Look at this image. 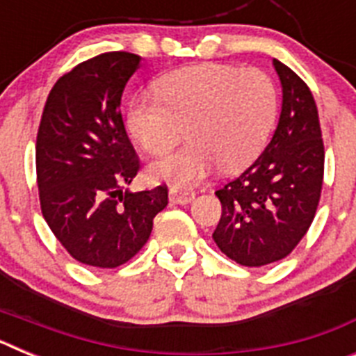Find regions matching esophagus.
Here are the masks:
<instances>
[{
	"label": "esophagus",
	"mask_w": 356,
	"mask_h": 356,
	"mask_svg": "<svg viewBox=\"0 0 356 356\" xmlns=\"http://www.w3.org/2000/svg\"><path fill=\"white\" fill-rule=\"evenodd\" d=\"M194 200V193L187 191V188L180 187H171L169 188V201L175 205H187Z\"/></svg>",
	"instance_id": "1"
}]
</instances>
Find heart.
<instances>
[{"instance_id": "heart-1", "label": "heart", "mask_w": 356, "mask_h": 356, "mask_svg": "<svg viewBox=\"0 0 356 356\" xmlns=\"http://www.w3.org/2000/svg\"><path fill=\"white\" fill-rule=\"evenodd\" d=\"M156 92L130 103L127 127L151 155L180 143L187 127L188 146L149 165L151 178L188 188L221 165H246L266 143L276 115L275 83L260 69L203 64L160 78Z\"/></svg>"}]
</instances>
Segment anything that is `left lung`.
<instances>
[{
    "label": "left lung",
    "mask_w": 356,
    "mask_h": 356,
    "mask_svg": "<svg viewBox=\"0 0 356 356\" xmlns=\"http://www.w3.org/2000/svg\"><path fill=\"white\" fill-rule=\"evenodd\" d=\"M282 112L271 143L246 171L219 188L217 248L241 266L285 259L305 237L319 205L325 146L314 96L291 67L273 58Z\"/></svg>",
    "instance_id": "1"
}]
</instances>
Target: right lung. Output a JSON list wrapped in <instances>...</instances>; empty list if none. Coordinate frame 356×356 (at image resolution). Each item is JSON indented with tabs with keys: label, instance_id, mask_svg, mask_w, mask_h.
Masks as SVG:
<instances>
[{
	"label": "right lung",
	"instance_id": "1",
	"mask_svg": "<svg viewBox=\"0 0 356 356\" xmlns=\"http://www.w3.org/2000/svg\"><path fill=\"white\" fill-rule=\"evenodd\" d=\"M140 56L110 51L65 72L53 85L37 134L35 163L42 216L72 259L114 269L139 253L168 187L122 191L139 159L121 115L124 85Z\"/></svg>",
	"mask_w": 356,
	"mask_h": 356
}]
</instances>
